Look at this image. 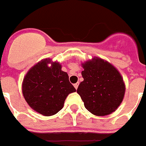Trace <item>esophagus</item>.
I'll use <instances>...</instances> for the list:
<instances>
[{"label":"esophagus","mask_w":146,"mask_h":146,"mask_svg":"<svg viewBox=\"0 0 146 146\" xmlns=\"http://www.w3.org/2000/svg\"><path fill=\"white\" fill-rule=\"evenodd\" d=\"M78 86H79V82H77V83H75V84H74V88H75L76 89H77V88H78Z\"/></svg>","instance_id":"obj_1"}]
</instances>
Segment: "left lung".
I'll return each mask as SVG.
<instances>
[{"mask_svg":"<svg viewBox=\"0 0 146 146\" xmlns=\"http://www.w3.org/2000/svg\"><path fill=\"white\" fill-rule=\"evenodd\" d=\"M84 70L77 92L85 108L95 115H107L122 102L125 84L116 68L109 62L95 57L82 64Z\"/></svg>","mask_w":146,"mask_h":146,"instance_id":"left-lung-1","label":"left lung"}]
</instances>
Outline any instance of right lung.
<instances>
[{"mask_svg":"<svg viewBox=\"0 0 146 146\" xmlns=\"http://www.w3.org/2000/svg\"><path fill=\"white\" fill-rule=\"evenodd\" d=\"M51 64V66L48 64ZM76 89L66 72L58 62L49 58L37 63L30 69L23 82V94L31 108L37 113L50 116L64 107L66 98Z\"/></svg>","mask_w":146,"mask_h":146,"instance_id":"1","label":"right lung"}]
</instances>
